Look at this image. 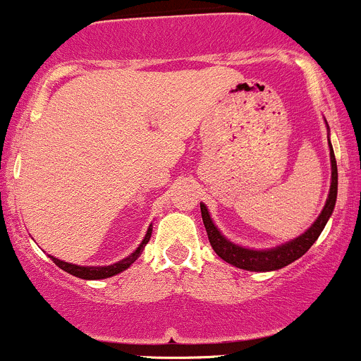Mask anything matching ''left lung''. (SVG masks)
<instances>
[{
  "label": "left lung",
  "mask_w": 361,
  "mask_h": 361,
  "mask_svg": "<svg viewBox=\"0 0 361 361\" xmlns=\"http://www.w3.org/2000/svg\"><path fill=\"white\" fill-rule=\"evenodd\" d=\"M330 161H331V185H330V195H328L326 203H324V209L321 210L319 217L314 221L312 226L300 235L295 240L288 242V244L279 245L276 249H269V251H252V249L240 247V245L231 244L230 240L223 237V235L217 231V228L214 226L212 219H210L209 212H207V207L203 203H200V209H202V219L205 224L207 235H209V242L212 245V249L216 251V255L221 259H224L226 263L238 267V269L244 270H252V272H269V270H277L283 269V267L290 265L295 259H298L300 256L305 255L310 249V245L317 240V237L323 231L324 224L330 219L331 212H334L335 200H337V161H335L334 149L330 144Z\"/></svg>",
  "instance_id": "8db88e82"
}]
</instances>
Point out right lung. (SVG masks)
<instances>
[{"mask_svg":"<svg viewBox=\"0 0 361 361\" xmlns=\"http://www.w3.org/2000/svg\"><path fill=\"white\" fill-rule=\"evenodd\" d=\"M151 233H152V230L149 228L147 235H145L144 240H142V244L138 245V249L133 252V255H130L128 258H124L123 262L114 263V265H109V267H78V265H71V263H66V262H61V259L54 258V256H51V258H52V262L59 267V269H63L64 272L71 274V276H75V277H80V279H87V281L106 279V277H112V276H116V274L126 270L128 267H130L131 263H133L135 259L142 255L145 244H147L149 238H151Z\"/></svg>","mask_w":361,"mask_h":361,"instance_id":"right-lung-1","label":"right lung"}]
</instances>
